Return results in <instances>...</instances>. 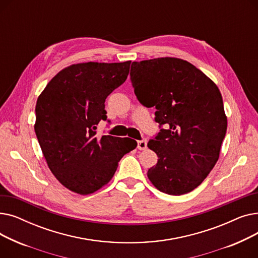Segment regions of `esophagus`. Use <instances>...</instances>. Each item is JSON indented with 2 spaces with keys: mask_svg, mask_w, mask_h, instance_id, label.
<instances>
[{
  "mask_svg": "<svg viewBox=\"0 0 258 258\" xmlns=\"http://www.w3.org/2000/svg\"><path fill=\"white\" fill-rule=\"evenodd\" d=\"M138 150L140 151H143L145 150V148L147 147V140L146 139H142V140H139L138 141Z\"/></svg>",
  "mask_w": 258,
  "mask_h": 258,
  "instance_id": "1",
  "label": "esophagus"
}]
</instances>
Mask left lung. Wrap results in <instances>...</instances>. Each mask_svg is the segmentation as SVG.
I'll use <instances>...</instances> for the list:
<instances>
[{"mask_svg": "<svg viewBox=\"0 0 258 258\" xmlns=\"http://www.w3.org/2000/svg\"><path fill=\"white\" fill-rule=\"evenodd\" d=\"M131 81L140 103L156 108L160 127L147 143L159 158L148 179L167 195L190 192L218 162L226 135L219 88L194 64L174 57L134 61Z\"/></svg>", "mask_w": 258, "mask_h": 258, "instance_id": "1", "label": "left lung"}]
</instances>
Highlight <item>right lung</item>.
I'll list each match as a JSON object with an SVG mask.
<instances>
[{
  "mask_svg": "<svg viewBox=\"0 0 258 258\" xmlns=\"http://www.w3.org/2000/svg\"><path fill=\"white\" fill-rule=\"evenodd\" d=\"M130 64H72L54 76L37 98L34 131L47 164L76 194L98 190L112 179L120 159L137 146L133 139L100 137L96 131L107 118L106 97L126 80Z\"/></svg>",
  "mask_w": 258,
  "mask_h": 258,
  "instance_id": "add662e5",
  "label": "right lung"
}]
</instances>
